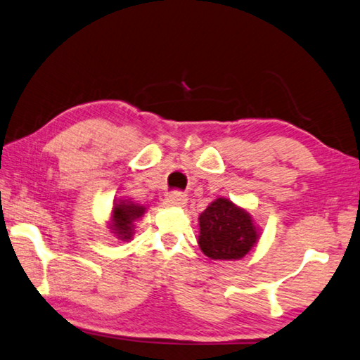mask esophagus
<instances>
[{
    "label": "esophagus",
    "mask_w": 360,
    "mask_h": 360,
    "mask_svg": "<svg viewBox=\"0 0 360 360\" xmlns=\"http://www.w3.org/2000/svg\"><path fill=\"white\" fill-rule=\"evenodd\" d=\"M187 203V198H186V195L184 193H181V192H173V193H169V195L165 198V205H167V207H184V205Z\"/></svg>",
    "instance_id": "obj_1"
}]
</instances>
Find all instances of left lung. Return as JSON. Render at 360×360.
<instances>
[{
    "mask_svg": "<svg viewBox=\"0 0 360 360\" xmlns=\"http://www.w3.org/2000/svg\"><path fill=\"white\" fill-rule=\"evenodd\" d=\"M198 247L210 259H242L259 240L252 214L229 198H216L198 216Z\"/></svg>",
    "mask_w": 360,
    "mask_h": 360,
    "instance_id": "8db88e82",
    "label": "left lung"
}]
</instances>
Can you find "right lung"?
<instances>
[{
    "instance_id": "1",
    "label": "right lung",
    "mask_w": 360,
    "mask_h": 360,
    "mask_svg": "<svg viewBox=\"0 0 360 360\" xmlns=\"http://www.w3.org/2000/svg\"><path fill=\"white\" fill-rule=\"evenodd\" d=\"M144 205L134 203L131 200H123V198H115L113 200V208L110 213V219H108V229L117 236L118 240L129 242L134 236V222L142 214L146 213Z\"/></svg>"
}]
</instances>
